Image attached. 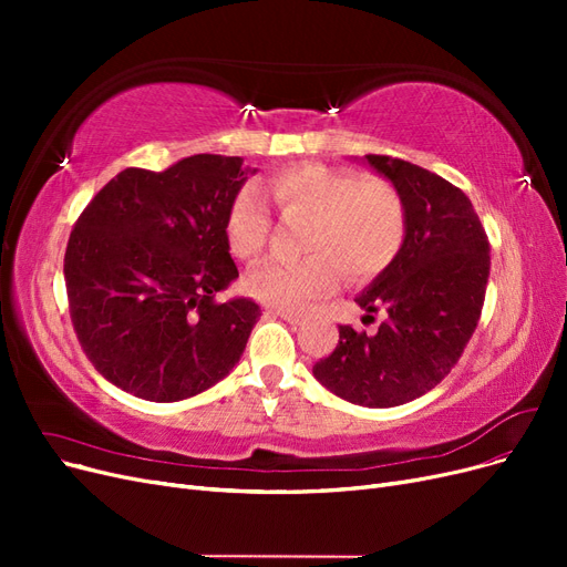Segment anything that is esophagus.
Returning <instances> with one entry per match:
<instances>
[{"label":"esophagus","instance_id":"obj_1","mask_svg":"<svg viewBox=\"0 0 567 567\" xmlns=\"http://www.w3.org/2000/svg\"><path fill=\"white\" fill-rule=\"evenodd\" d=\"M269 315H277V317H281L284 321H288V323H300V319H302V315H298V312H290V310H269Z\"/></svg>","mask_w":567,"mask_h":567}]
</instances>
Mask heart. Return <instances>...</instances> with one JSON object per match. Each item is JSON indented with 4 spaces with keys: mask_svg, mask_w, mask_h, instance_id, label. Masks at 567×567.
<instances>
[{
    "mask_svg": "<svg viewBox=\"0 0 567 567\" xmlns=\"http://www.w3.org/2000/svg\"><path fill=\"white\" fill-rule=\"evenodd\" d=\"M269 192L288 219H310L302 236V262L269 260L255 267L246 288L252 298L279 310H305L329 296L338 269L350 281L381 274L400 252L406 236V205L388 179L359 177L352 169L321 163L286 167ZM271 234V213L260 188L248 184L227 213L234 255L252 260Z\"/></svg>",
    "mask_w": 567,
    "mask_h": 567,
    "instance_id": "1",
    "label": "heart"
}]
</instances>
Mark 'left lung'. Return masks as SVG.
<instances>
[{"instance_id": "left-lung-1", "label": "left lung", "mask_w": 567, "mask_h": 567, "mask_svg": "<svg viewBox=\"0 0 567 567\" xmlns=\"http://www.w3.org/2000/svg\"><path fill=\"white\" fill-rule=\"evenodd\" d=\"M406 205V236L394 260L354 302L379 331L340 326L336 350L315 379L359 406H400L447 375L475 331L489 279V241L468 196L435 173L390 156H364Z\"/></svg>"}]
</instances>
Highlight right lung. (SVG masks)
I'll return each mask as SVG.
<instances>
[{
	"label": "right lung",
	"instance_id": "1",
	"mask_svg": "<svg viewBox=\"0 0 567 567\" xmlns=\"http://www.w3.org/2000/svg\"><path fill=\"white\" fill-rule=\"evenodd\" d=\"M252 173L213 153L127 167L78 217L63 260L73 329L120 390L179 402L238 364L260 305L215 296L238 279L227 213Z\"/></svg>",
	"mask_w": 567,
	"mask_h": 567
}]
</instances>
